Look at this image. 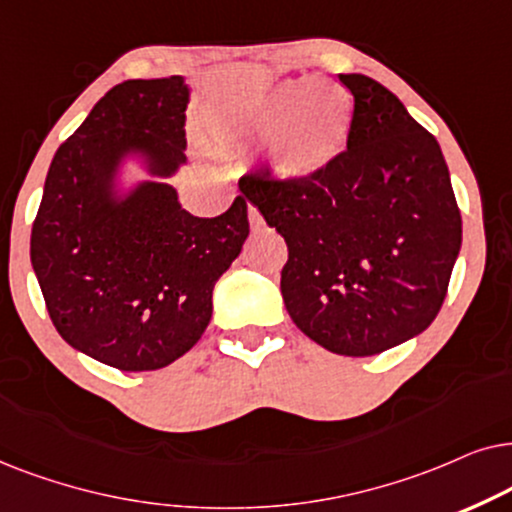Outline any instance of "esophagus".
Listing matches in <instances>:
<instances>
[{
    "label": "esophagus",
    "mask_w": 512,
    "mask_h": 512,
    "mask_svg": "<svg viewBox=\"0 0 512 512\" xmlns=\"http://www.w3.org/2000/svg\"><path fill=\"white\" fill-rule=\"evenodd\" d=\"M248 220H250V227L255 229V231L264 227V217H262V213L255 206L248 208Z\"/></svg>",
    "instance_id": "obj_1"
}]
</instances>
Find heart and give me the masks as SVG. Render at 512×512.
Wrapping results in <instances>:
<instances>
[{
  "label": "heart",
  "mask_w": 512,
  "mask_h": 512,
  "mask_svg": "<svg viewBox=\"0 0 512 512\" xmlns=\"http://www.w3.org/2000/svg\"><path fill=\"white\" fill-rule=\"evenodd\" d=\"M356 102L344 86L313 77L290 79L255 98L236 121L245 142L271 145L269 163L285 182H306L323 173L349 145Z\"/></svg>",
  "instance_id": "b5f03b06"
}]
</instances>
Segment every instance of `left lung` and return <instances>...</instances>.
Instances as JSON below:
<instances>
[{
    "label": "left lung",
    "instance_id": "1",
    "mask_svg": "<svg viewBox=\"0 0 512 512\" xmlns=\"http://www.w3.org/2000/svg\"><path fill=\"white\" fill-rule=\"evenodd\" d=\"M346 152L306 182L267 170L238 187L288 243L281 271L295 325L339 356H377L421 335L445 302L461 213L438 140L365 74Z\"/></svg>",
    "mask_w": 512,
    "mask_h": 512
}]
</instances>
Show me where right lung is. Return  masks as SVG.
Segmentation results:
<instances>
[{"label":"right lung","instance_id":"1","mask_svg":"<svg viewBox=\"0 0 512 512\" xmlns=\"http://www.w3.org/2000/svg\"><path fill=\"white\" fill-rule=\"evenodd\" d=\"M185 77L114 86L53 156L30 260L58 335L124 372L161 370L199 342L213 290L250 234L243 196L217 217L182 208ZM131 167L145 178H128Z\"/></svg>","mask_w":512,"mask_h":512}]
</instances>
